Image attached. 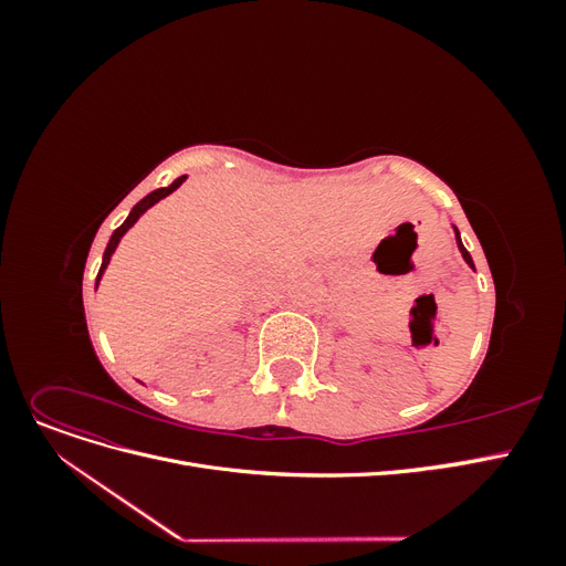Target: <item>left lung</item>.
I'll use <instances>...</instances> for the list:
<instances>
[{"instance_id": "1", "label": "left lung", "mask_w": 566, "mask_h": 566, "mask_svg": "<svg viewBox=\"0 0 566 566\" xmlns=\"http://www.w3.org/2000/svg\"><path fill=\"white\" fill-rule=\"evenodd\" d=\"M455 235H458V231H455ZM458 248H460V252H462V260H465V262H468V264H470V266L474 269V262H472V256H470V252L465 250V245H462V243H460V235H458Z\"/></svg>"}]
</instances>
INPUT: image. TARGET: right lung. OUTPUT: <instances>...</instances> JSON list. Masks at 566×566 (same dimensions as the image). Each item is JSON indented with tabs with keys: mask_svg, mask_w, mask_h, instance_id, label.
I'll return each instance as SVG.
<instances>
[{
	"mask_svg": "<svg viewBox=\"0 0 566 566\" xmlns=\"http://www.w3.org/2000/svg\"><path fill=\"white\" fill-rule=\"evenodd\" d=\"M186 181V177H179V179H175L172 184L169 186H165V188H158V191H153V193H148L144 200H139L134 205V210L129 212V217L125 219V224L123 227H117L115 231H113V235H111V241H108V248H106V252H104V262H101V269H98V276H96V285H98V281H101V276H104V271H106V266H108V262H111V256H113V252H115V248H117V243H119V238H123L125 233H127V229H132L134 227V221L139 219L150 205H156L160 198H165V196H169L175 191V188H179L181 184Z\"/></svg>",
	"mask_w": 566,
	"mask_h": 566,
	"instance_id": "obj_1",
	"label": "right lung"
}]
</instances>
